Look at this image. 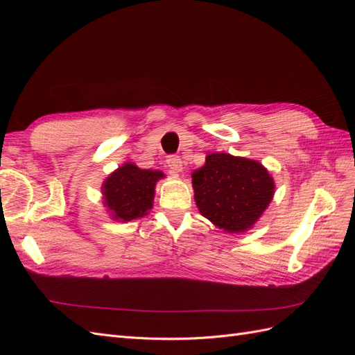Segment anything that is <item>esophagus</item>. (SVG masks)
<instances>
[{
    "instance_id": "1",
    "label": "esophagus",
    "mask_w": 355,
    "mask_h": 355,
    "mask_svg": "<svg viewBox=\"0 0 355 355\" xmlns=\"http://www.w3.org/2000/svg\"><path fill=\"white\" fill-rule=\"evenodd\" d=\"M167 167L170 168V173L178 175L182 171V159L178 155H168L167 157Z\"/></svg>"
}]
</instances>
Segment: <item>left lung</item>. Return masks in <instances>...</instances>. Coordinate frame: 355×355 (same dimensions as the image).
<instances>
[{"label": "left lung", "instance_id": "1", "mask_svg": "<svg viewBox=\"0 0 355 355\" xmlns=\"http://www.w3.org/2000/svg\"><path fill=\"white\" fill-rule=\"evenodd\" d=\"M197 207L219 230H250L270 206L275 184L259 161L213 153L192 173Z\"/></svg>", "mask_w": 355, "mask_h": 355}]
</instances>
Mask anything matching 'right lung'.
<instances>
[{
    "instance_id": "obj_1",
    "label": "right lung",
    "mask_w": 355,
    "mask_h": 355,
    "mask_svg": "<svg viewBox=\"0 0 355 355\" xmlns=\"http://www.w3.org/2000/svg\"><path fill=\"white\" fill-rule=\"evenodd\" d=\"M164 178L159 170L139 168L132 163L118 167L102 185L103 202L114 220L130 222L153 209L157 182Z\"/></svg>"
}]
</instances>
